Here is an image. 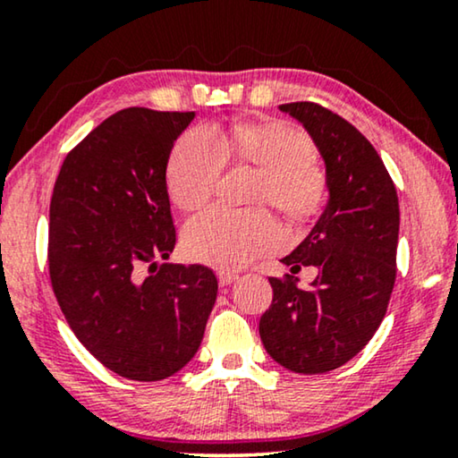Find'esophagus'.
Returning <instances> with one entry per match:
<instances>
[{
	"instance_id": "1",
	"label": "esophagus",
	"mask_w": 458,
	"mask_h": 458,
	"mask_svg": "<svg viewBox=\"0 0 458 458\" xmlns=\"http://www.w3.org/2000/svg\"><path fill=\"white\" fill-rule=\"evenodd\" d=\"M216 277H218V284H221V287H227V285H231L237 279V275L235 273H229V271H218Z\"/></svg>"
}]
</instances>
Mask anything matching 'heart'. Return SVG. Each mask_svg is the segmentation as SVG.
Listing matches in <instances>:
<instances>
[{"instance_id":"heart-1","label":"heart","mask_w":458,"mask_h":458,"mask_svg":"<svg viewBox=\"0 0 458 458\" xmlns=\"http://www.w3.org/2000/svg\"><path fill=\"white\" fill-rule=\"evenodd\" d=\"M254 168L250 204H271L293 227L321 215L329 198V177L312 158V143L302 131L277 118L210 124L177 140L166 160V190L183 212L206 206L223 166ZM281 231L265 208H210L187 223L185 252L218 268H240L277 248Z\"/></svg>"}]
</instances>
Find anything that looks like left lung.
I'll return each instance as SVG.
<instances>
[{"instance_id":"1","label":"left lung","mask_w":458,"mask_h":458,"mask_svg":"<svg viewBox=\"0 0 458 458\" xmlns=\"http://www.w3.org/2000/svg\"><path fill=\"white\" fill-rule=\"evenodd\" d=\"M323 156L329 199L306 240L284 265L317 267L309 290L293 275L271 277L273 302L260 340L275 362L315 375L360 352L384 321L396 281L400 210L396 187L359 129L312 102L281 104Z\"/></svg>"}]
</instances>
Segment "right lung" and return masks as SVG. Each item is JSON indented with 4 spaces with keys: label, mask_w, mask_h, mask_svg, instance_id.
<instances>
[{
    "label": "right lung",
    "mask_w": 458,
    "mask_h": 458,
    "mask_svg": "<svg viewBox=\"0 0 458 458\" xmlns=\"http://www.w3.org/2000/svg\"><path fill=\"white\" fill-rule=\"evenodd\" d=\"M196 112L124 108L64 158L49 206V277L79 342L110 371L160 381L202 344L218 281L162 265L174 225L166 160ZM153 271L142 275V268Z\"/></svg>",
    "instance_id": "obj_1"
}]
</instances>
